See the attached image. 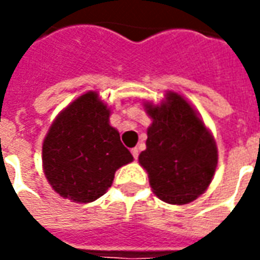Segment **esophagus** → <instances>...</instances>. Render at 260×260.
I'll use <instances>...</instances> for the list:
<instances>
[{"instance_id": "34e87169", "label": "esophagus", "mask_w": 260, "mask_h": 260, "mask_svg": "<svg viewBox=\"0 0 260 260\" xmlns=\"http://www.w3.org/2000/svg\"><path fill=\"white\" fill-rule=\"evenodd\" d=\"M131 153H132V156H134V158H138V156H139V149L138 147H134L132 150H131Z\"/></svg>"}]
</instances>
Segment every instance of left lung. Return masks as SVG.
<instances>
[{
	"instance_id": "1",
	"label": "left lung",
	"mask_w": 260,
	"mask_h": 260,
	"mask_svg": "<svg viewBox=\"0 0 260 260\" xmlns=\"http://www.w3.org/2000/svg\"><path fill=\"white\" fill-rule=\"evenodd\" d=\"M153 122L139 163L153 192L171 205L195 201L210 185L217 167V147L185 99L169 91L161 106L145 103Z\"/></svg>"
}]
</instances>
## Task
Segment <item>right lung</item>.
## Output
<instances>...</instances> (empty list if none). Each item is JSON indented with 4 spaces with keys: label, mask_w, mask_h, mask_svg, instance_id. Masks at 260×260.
Here are the masks:
<instances>
[{
    "label": "right lung",
    "mask_w": 260,
    "mask_h": 260,
    "mask_svg": "<svg viewBox=\"0 0 260 260\" xmlns=\"http://www.w3.org/2000/svg\"><path fill=\"white\" fill-rule=\"evenodd\" d=\"M110 110L87 91L61 111L43 142V169L59 196L89 203L108 191L115 171L134 157L110 122Z\"/></svg>",
    "instance_id": "add662e5"
}]
</instances>
